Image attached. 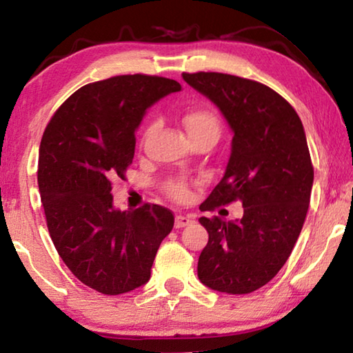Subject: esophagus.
Here are the masks:
<instances>
[{
	"label": "esophagus",
	"mask_w": 353,
	"mask_h": 353,
	"mask_svg": "<svg viewBox=\"0 0 353 353\" xmlns=\"http://www.w3.org/2000/svg\"><path fill=\"white\" fill-rule=\"evenodd\" d=\"M191 223H193V219H191L190 216H183V214H179V216H176V227H177V229H182V227L190 225Z\"/></svg>",
	"instance_id": "1"
}]
</instances>
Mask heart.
I'll list each match as a JSON object with an SVG mask.
<instances>
[{
    "mask_svg": "<svg viewBox=\"0 0 353 353\" xmlns=\"http://www.w3.org/2000/svg\"><path fill=\"white\" fill-rule=\"evenodd\" d=\"M182 124L185 130H187L190 139L193 137H199V135H208L212 139H216L219 135V118L216 117L212 109L208 107H191L187 112L182 115ZM152 128L148 129V134L151 132ZM170 193L174 199H187L188 198V188L183 182H176L171 183L170 187Z\"/></svg>",
    "mask_w": 353,
    "mask_h": 353,
    "instance_id": "1",
    "label": "heart"
}]
</instances>
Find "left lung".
I'll list each match as a JSON object with an SVG mask.
<instances>
[{
  "mask_svg": "<svg viewBox=\"0 0 353 353\" xmlns=\"http://www.w3.org/2000/svg\"><path fill=\"white\" fill-rule=\"evenodd\" d=\"M182 77L218 107L234 134L224 176L201 210L243 204L240 219H199L208 243L198 277L214 291L248 294L282 270L305 221L313 187L305 130L296 110L260 82L202 71Z\"/></svg>",
  "mask_w": 353,
  "mask_h": 353,
  "instance_id": "left-lung-1",
  "label": "left lung"
}]
</instances>
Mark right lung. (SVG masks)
<instances>
[{"label": "right lung", "mask_w": 353, "mask_h": 353, "mask_svg": "<svg viewBox=\"0 0 353 353\" xmlns=\"http://www.w3.org/2000/svg\"><path fill=\"white\" fill-rule=\"evenodd\" d=\"M181 90L177 81L146 74L88 83L59 107L41 137L37 181L51 240L68 270L103 294L145 285L174 225L162 205L119 210L112 181L132 163L146 110Z\"/></svg>", "instance_id": "right-lung-1"}]
</instances>
